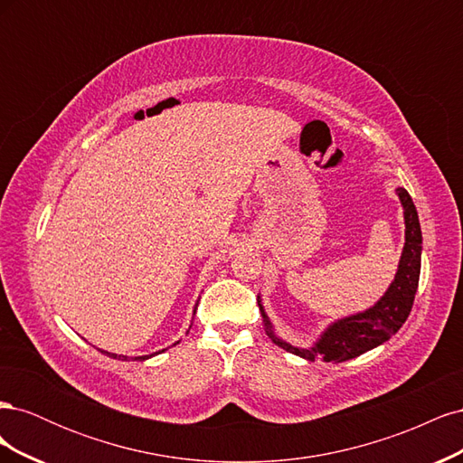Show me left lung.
Segmentation results:
<instances>
[{"label":"left lung","mask_w":463,"mask_h":463,"mask_svg":"<svg viewBox=\"0 0 463 463\" xmlns=\"http://www.w3.org/2000/svg\"><path fill=\"white\" fill-rule=\"evenodd\" d=\"M398 194L405 214V247L396 278L388 288L386 296L373 309L335 322L311 349L293 347L276 338L270 330L269 318L262 313L266 326H269L266 334L270 335L276 345L309 361L322 357L328 363H342L381 345L392 334H396L402 328L411 313L415 291L419 286V272H421V226H419V216L410 193L400 187Z\"/></svg>","instance_id":"1"}]
</instances>
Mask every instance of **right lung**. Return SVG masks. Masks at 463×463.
<instances>
[{
  "mask_svg": "<svg viewBox=\"0 0 463 463\" xmlns=\"http://www.w3.org/2000/svg\"><path fill=\"white\" fill-rule=\"evenodd\" d=\"M106 355H109V357H114V359H128L125 355H116V354H108V352H104ZM137 359H146V355L145 357H137Z\"/></svg>",
  "mask_w": 463,
  "mask_h": 463,
  "instance_id": "add662e5",
  "label": "right lung"
}]
</instances>
